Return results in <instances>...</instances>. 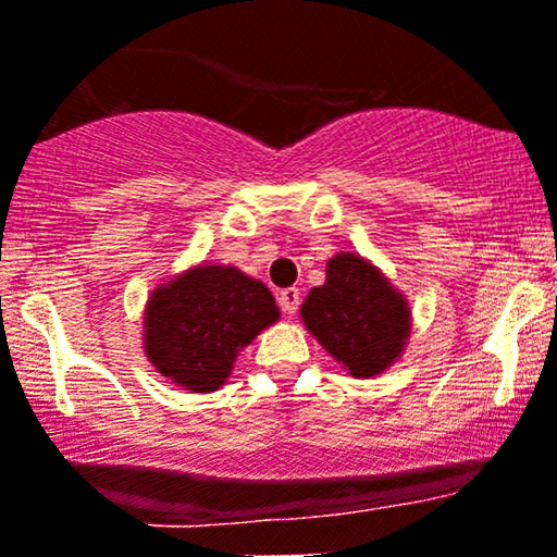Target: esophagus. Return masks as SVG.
I'll use <instances>...</instances> for the list:
<instances>
[{
    "label": "esophagus",
    "instance_id": "esophagus-1",
    "mask_svg": "<svg viewBox=\"0 0 557 557\" xmlns=\"http://www.w3.org/2000/svg\"><path fill=\"white\" fill-rule=\"evenodd\" d=\"M280 308L285 310L287 315H293L295 310L300 308V290L298 287H285V290H280Z\"/></svg>",
    "mask_w": 557,
    "mask_h": 557
}]
</instances>
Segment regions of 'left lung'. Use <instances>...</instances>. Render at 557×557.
Wrapping results in <instances>:
<instances>
[{
    "label": "left lung",
    "mask_w": 557,
    "mask_h": 557,
    "mask_svg": "<svg viewBox=\"0 0 557 557\" xmlns=\"http://www.w3.org/2000/svg\"><path fill=\"white\" fill-rule=\"evenodd\" d=\"M300 318L318 344L359 380L395 364L412 329L405 295L354 251L329 259L325 283L308 293Z\"/></svg>",
    "instance_id": "1"
}]
</instances>
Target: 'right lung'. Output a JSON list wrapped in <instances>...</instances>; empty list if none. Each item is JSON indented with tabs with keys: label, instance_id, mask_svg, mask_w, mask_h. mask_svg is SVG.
<instances>
[{
	"label": "right lung",
	"instance_id": "right-lung-1",
	"mask_svg": "<svg viewBox=\"0 0 557 557\" xmlns=\"http://www.w3.org/2000/svg\"><path fill=\"white\" fill-rule=\"evenodd\" d=\"M280 318L264 283L232 264H198L158 285L145 308V354L190 392H216L236 354Z\"/></svg>",
	"mask_w": 557,
	"mask_h": 557
}]
</instances>
